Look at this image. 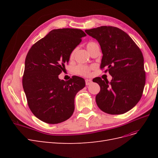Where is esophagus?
<instances>
[{
	"label": "esophagus",
	"instance_id": "esophagus-1",
	"mask_svg": "<svg viewBox=\"0 0 158 158\" xmlns=\"http://www.w3.org/2000/svg\"><path fill=\"white\" fill-rule=\"evenodd\" d=\"M85 85H88L92 84V81L91 80H89V79H86V80H85Z\"/></svg>",
	"mask_w": 158,
	"mask_h": 158
}]
</instances>
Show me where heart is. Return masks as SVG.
<instances>
[{
	"label": "heart",
	"mask_w": 158,
	"mask_h": 158,
	"mask_svg": "<svg viewBox=\"0 0 158 158\" xmlns=\"http://www.w3.org/2000/svg\"><path fill=\"white\" fill-rule=\"evenodd\" d=\"M97 45H98L97 43H95L94 41H89L87 44L86 47H87L88 50L89 52H91V51H92L94 47ZM74 52H75L74 50L72 51L70 54V58H73L74 56ZM90 70H91V68L89 67V66L82 65V64H79L78 66H76L74 68V73L80 76H88L90 74Z\"/></svg>",
	"instance_id": "1"
}]
</instances>
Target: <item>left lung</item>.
Returning a JSON list of instances; mask_svg holds the SVG:
<instances>
[{
    "instance_id": "obj_1",
    "label": "left lung",
    "mask_w": 158,
    "mask_h": 158,
    "mask_svg": "<svg viewBox=\"0 0 158 158\" xmlns=\"http://www.w3.org/2000/svg\"><path fill=\"white\" fill-rule=\"evenodd\" d=\"M98 40L103 56L100 68H107L110 82L96 77L100 86L95 97L99 108L111 114H123L135 107L142 95L146 82L144 57L140 48L126 32L113 26L85 30Z\"/></svg>"
}]
</instances>
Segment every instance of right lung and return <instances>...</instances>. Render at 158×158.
Listing matches in <instances>:
<instances>
[{
  "mask_svg": "<svg viewBox=\"0 0 158 158\" xmlns=\"http://www.w3.org/2000/svg\"><path fill=\"white\" fill-rule=\"evenodd\" d=\"M85 35L79 29L53 30L28 51L22 85L28 106L40 120L57 124L73 114L75 95L85 87V80L76 76L60 80L59 75Z\"/></svg>",
  "mask_w": 158,
  "mask_h": 158,
  "instance_id": "add662e5",
  "label": "right lung"
}]
</instances>
